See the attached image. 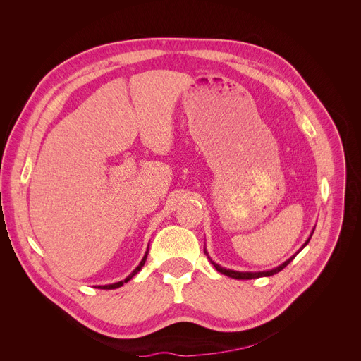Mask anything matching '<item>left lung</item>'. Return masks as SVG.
I'll return each instance as SVG.
<instances>
[{"mask_svg":"<svg viewBox=\"0 0 361 361\" xmlns=\"http://www.w3.org/2000/svg\"><path fill=\"white\" fill-rule=\"evenodd\" d=\"M314 231V230H313ZM313 231H312V234H310V237L307 238V241L302 244V247L300 249V250H302L306 247V245L309 244V241H310V238H312V235H313ZM298 250V252H300ZM297 252V253H298ZM206 253V252H204ZM207 255V253H206ZM295 257V255L294 256H291L288 260H286L283 262L282 264H279L278 268H274V269H271V271H262V272H240V271H233V269H225V268H222V267H219L218 263H215L211 257V262H212V264L215 267V269L218 271V272H221V274H224V275H226V276H230V278H235V279H253V278H260V276H272V275H275V274H278V272H281L283 268L287 267V264L293 260Z\"/></svg>","mask_w":361,"mask_h":361,"instance_id":"obj_1","label":"left lung"}]
</instances>
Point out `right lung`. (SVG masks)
Masks as SVG:
<instances>
[{"instance_id": "add662e5", "label": "right lung", "mask_w": 361, "mask_h": 361, "mask_svg": "<svg viewBox=\"0 0 361 361\" xmlns=\"http://www.w3.org/2000/svg\"><path fill=\"white\" fill-rule=\"evenodd\" d=\"M147 252H149V247H147ZM147 252L145 253V256H143V259L140 260V263H139V267L135 269V271H133L124 281H120V282H116V283H109V286H99L98 288H101V290H114V288H118V287H121L123 286V283L124 282H128L133 276H135L142 268H143V264H145V262H146V257H147Z\"/></svg>"}]
</instances>
